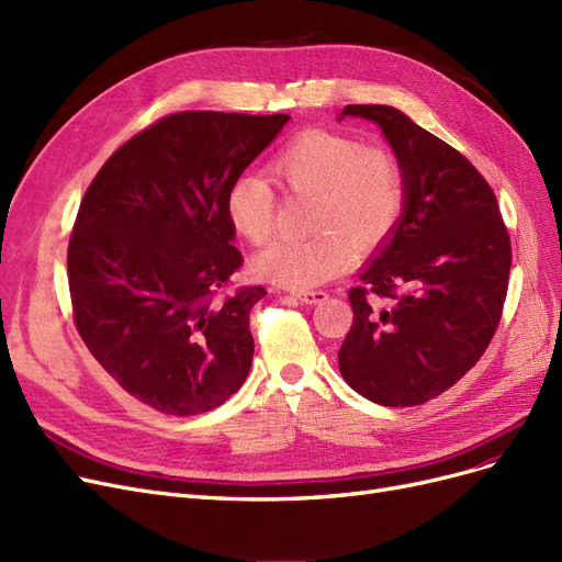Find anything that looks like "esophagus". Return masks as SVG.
<instances>
[{"label":"esophagus","mask_w":562,"mask_h":562,"mask_svg":"<svg viewBox=\"0 0 562 562\" xmlns=\"http://www.w3.org/2000/svg\"><path fill=\"white\" fill-rule=\"evenodd\" d=\"M295 297L304 304H318L328 297V293L326 291H297Z\"/></svg>","instance_id":"34e87169"}]
</instances>
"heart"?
Here are the masks:
<instances>
[{
	"label": "heart",
	"mask_w": 562,
	"mask_h": 562,
	"mask_svg": "<svg viewBox=\"0 0 562 562\" xmlns=\"http://www.w3.org/2000/svg\"><path fill=\"white\" fill-rule=\"evenodd\" d=\"M269 173L281 190L314 196L312 225L321 232L304 241H277L255 258L262 279L293 291H310L342 271L351 246H380L403 213L405 187L396 157L351 135L302 133L271 159ZM225 206L246 241L265 244L274 232L277 196L265 178H236Z\"/></svg>",
	"instance_id": "b5f03b06"
}]
</instances>
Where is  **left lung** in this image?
<instances>
[{
    "label": "left lung",
    "mask_w": 562,
    "mask_h": 562,
    "mask_svg": "<svg viewBox=\"0 0 562 562\" xmlns=\"http://www.w3.org/2000/svg\"><path fill=\"white\" fill-rule=\"evenodd\" d=\"M342 116L382 128L405 201L349 291L353 323L339 372L372 403L419 405L462 380L487 349L506 300L512 239L492 187L454 147L389 105H347Z\"/></svg>",
    "instance_id": "obj_1"
}]
</instances>
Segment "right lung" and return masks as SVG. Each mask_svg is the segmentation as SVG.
Segmentation results:
<instances>
[{
  "label": "right lung",
  "mask_w": 562,
  "mask_h": 562,
  "mask_svg": "<svg viewBox=\"0 0 562 562\" xmlns=\"http://www.w3.org/2000/svg\"><path fill=\"white\" fill-rule=\"evenodd\" d=\"M288 114L176 112L103 164L67 246L75 326L116 384L164 415H199L239 391L250 310L267 291L223 295L244 265L227 192Z\"/></svg>",
  "instance_id": "obj_1"
}]
</instances>
